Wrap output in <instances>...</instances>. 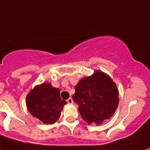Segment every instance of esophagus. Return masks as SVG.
Segmentation results:
<instances>
[{
  "mask_svg": "<svg viewBox=\"0 0 150 150\" xmlns=\"http://www.w3.org/2000/svg\"><path fill=\"white\" fill-rule=\"evenodd\" d=\"M67 102H68V104H73L74 103V101H73L72 98H69L68 99H67Z\"/></svg>",
  "mask_w": 150,
  "mask_h": 150,
  "instance_id": "obj_1",
  "label": "esophagus"
}]
</instances>
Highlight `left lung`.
Returning <instances> with one entry per match:
<instances>
[{
	"label": "left lung",
	"mask_w": 150,
	"mask_h": 150,
	"mask_svg": "<svg viewBox=\"0 0 150 150\" xmlns=\"http://www.w3.org/2000/svg\"><path fill=\"white\" fill-rule=\"evenodd\" d=\"M73 99L85 122L99 125L115 113L119 102V90L109 75L96 70L75 85Z\"/></svg>",
	"instance_id": "8db88e82"
}]
</instances>
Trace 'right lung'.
Instances as JSON below:
<instances>
[{
	"mask_svg": "<svg viewBox=\"0 0 150 150\" xmlns=\"http://www.w3.org/2000/svg\"><path fill=\"white\" fill-rule=\"evenodd\" d=\"M25 104L32 116L45 125H53L57 122L67 102L61 99L59 88L43 82L30 91Z\"/></svg>",
	"mask_w": 150,
	"mask_h": 150,
	"instance_id": "add662e5",
	"label": "right lung"
}]
</instances>
